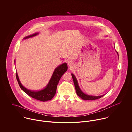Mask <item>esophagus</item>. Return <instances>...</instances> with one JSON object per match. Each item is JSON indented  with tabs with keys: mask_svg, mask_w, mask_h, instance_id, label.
Masks as SVG:
<instances>
[{
	"mask_svg": "<svg viewBox=\"0 0 132 132\" xmlns=\"http://www.w3.org/2000/svg\"><path fill=\"white\" fill-rule=\"evenodd\" d=\"M68 66H70V67H72L73 66V63L72 62H71V61H70L68 62Z\"/></svg>",
	"mask_w": 132,
	"mask_h": 132,
	"instance_id": "obj_1",
	"label": "esophagus"
}]
</instances>
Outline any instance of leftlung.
Wrapping results in <instances>:
<instances>
[{
    "label": "left lung",
    "instance_id": "8db88e82",
    "mask_svg": "<svg viewBox=\"0 0 132 132\" xmlns=\"http://www.w3.org/2000/svg\"><path fill=\"white\" fill-rule=\"evenodd\" d=\"M117 54L118 55V53L117 52ZM71 75L72 76L73 80L74 83V86H75V88L76 93H77V95L82 100H95L100 98L101 97L105 95V94H103L102 95L96 96H92V95H89L84 94L79 87L78 83V81L77 80V79H76L75 76H74L73 74H71Z\"/></svg>",
    "mask_w": 132,
    "mask_h": 132
}]
</instances>
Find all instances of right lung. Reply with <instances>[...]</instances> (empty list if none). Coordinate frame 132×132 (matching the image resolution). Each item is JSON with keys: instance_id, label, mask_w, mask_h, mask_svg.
<instances>
[{"instance_id": "1", "label": "right lung", "mask_w": 132, "mask_h": 132, "mask_svg": "<svg viewBox=\"0 0 132 132\" xmlns=\"http://www.w3.org/2000/svg\"><path fill=\"white\" fill-rule=\"evenodd\" d=\"M38 34V32L35 33L32 35L26 37L25 38H24V39L33 37L37 36ZM67 65L66 63H63L58 66L55 69L50 78V81L46 87L43 89L38 91H34L27 89L22 85L20 81L17 71L16 73V75L20 87L25 93L33 98L42 101H45L51 100L55 95L58 82L62 76L67 71Z\"/></svg>"}]
</instances>
